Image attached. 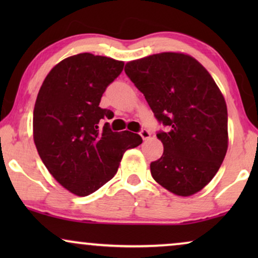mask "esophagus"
Segmentation results:
<instances>
[{"label":"esophagus","instance_id":"esophagus-1","mask_svg":"<svg viewBox=\"0 0 258 258\" xmlns=\"http://www.w3.org/2000/svg\"><path fill=\"white\" fill-rule=\"evenodd\" d=\"M140 135H141V137H142L143 140H148L150 137V132L148 129H141Z\"/></svg>","mask_w":258,"mask_h":258}]
</instances>
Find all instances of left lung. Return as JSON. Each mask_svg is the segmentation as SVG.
<instances>
[{
  "label": "left lung",
  "mask_w": 258,
  "mask_h": 258,
  "mask_svg": "<svg viewBox=\"0 0 258 258\" xmlns=\"http://www.w3.org/2000/svg\"><path fill=\"white\" fill-rule=\"evenodd\" d=\"M124 72L144 95L158 123L161 158L150 163L155 181L178 196L202 190L228 149V110L207 69L189 55L162 52L128 62Z\"/></svg>",
  "instance_id": "left-lung-1"
}]
</instances>
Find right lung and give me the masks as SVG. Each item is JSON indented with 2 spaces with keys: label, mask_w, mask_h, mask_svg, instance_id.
<instances>
[{
  "label": "right lung",
  "mask_w": 258,
  "mask_h": 258,
  "mask_svg": "<svg viewBox=\"0 0 258 258\" xmlns=\"http://www.w3.org/2000/svg\"><path fill=\"white\" fill-rule=\"evenodd\" d=\"M124 63L89 52L64 58L50 70L34 108V142L42 162L62 186L88 196L114 177L125 150L142 143L139 134L112 132L101 119L107 87Z\"/></svg>",
  "instance_id": "obj_1"
}]
</instances>
